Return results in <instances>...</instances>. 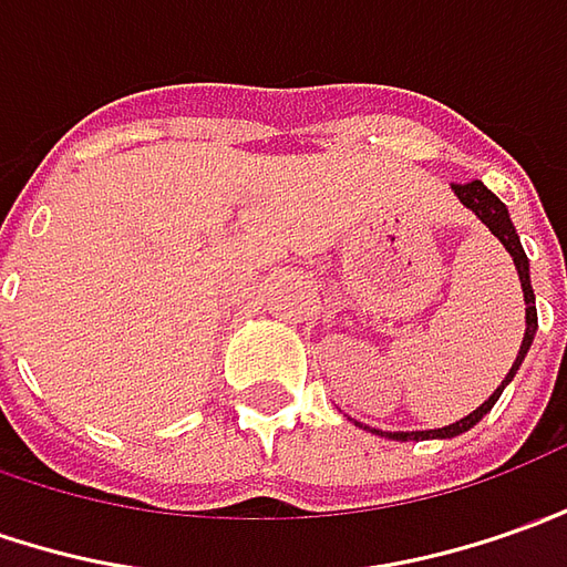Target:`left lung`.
Here are the masks:
<instances>
[{"label":"left lung","instance_id":"8db88e82","mask_svg":"<svg viewBox=\"0 0 567 567\" xmlns=\"http://www.w3.org/2000/svg\"><path fill=\"white\" fill-rule=\"evenodd\" d=\"M456 192V198H460L468 210H475V217L491 229V233L503 241V248L512 254V260H515V269H518V279H522V291H525V341H522V350H518V357H515V363H512L509 375L506 381L496 388L494 394L487 396L481 406H477L475 413H468L460 422H453V425H446V429H434V431H384V437H391V441H429V437H456L462 431H468L472 425H477L484 415L494 410V403L503 394V388L515 379V372H518V365L525 360V353L530 350V341H534V334H537V307H534V288H530V269H527V254L522 248V241H518V233H515V226H512L509 210H506V204L496 198L491 188L484 186L481 179H472V183H456L453 186ZM379 434V431H375Z\"/></svg>","mask_w":567,"mask_h":567}]
</instances>
